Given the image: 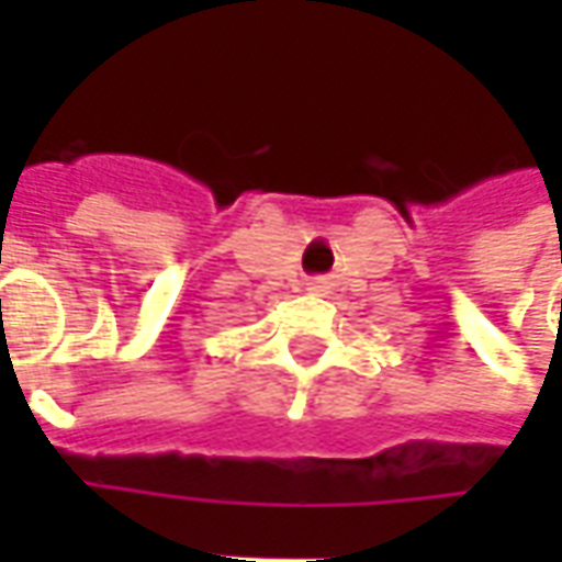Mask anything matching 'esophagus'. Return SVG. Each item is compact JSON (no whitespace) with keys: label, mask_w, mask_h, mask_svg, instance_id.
<instances>
[{"label":"esophagus","mask_w":562,"mask_h":562,"mask_svg":"<svg viewBox=\"0 0 562 562\" xmlns=\"http://www.w3.org/2000/svg\"><path fill=\"white\" fill-rule=\"evenodd\" d=\"M306 292H310V294H328L330 292V280H328V277H316V280L306 282Z\"/></svg>","instance_id":"obj_1"}]
</instances>
